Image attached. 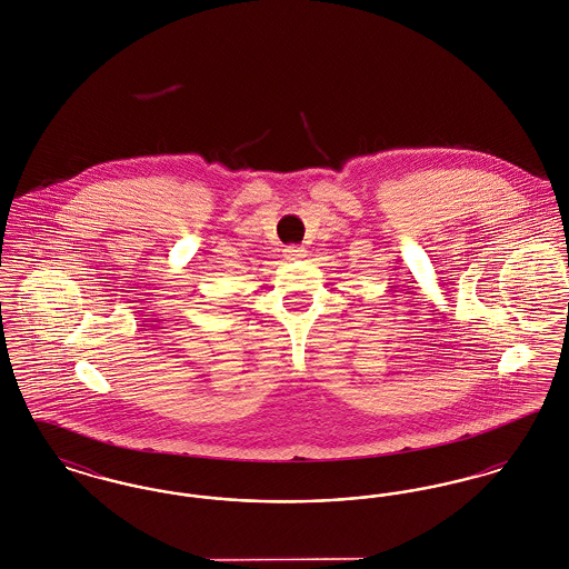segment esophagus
Wrapping results in <instances>:
<instances>
[{
  "mask_svg": "<svg viewBox=\"0 0 569 569\" xmlns=\"http://www.w3.org/2000/svg\"><path fill=\"white\" fill-rule=\"evenodd\" d=\"M283 251H286V258H290V260H300V258H305V256H307V253H305V249H302V247H297V244H290V247H286Z\"/></svg>",
  "mask_w": 569,
  "mask_h": 569,
  "instance_id": "1",
  "label": "esophagus"
}]
</instances>
